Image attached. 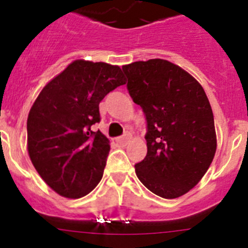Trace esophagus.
<instances>
[{
  "label": "esophagus",
  "mask_w": 248,
  "mask_h": 248,
  "mask_svg": "<svg viewBox=\"0 0 248 248\" xmlns=\"http://www.w3.org/2000/svg\"><path fill=\"white\" fill-rule=\"evenodd\" d=\"M128 140H129V135L125 134V135H123V137H119L115 139V143L119 144V145H125L126 143H128Z\"/></svg>",
  "instance_id": "esophagus-1"
}]
</instances>
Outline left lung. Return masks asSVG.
Returning <instances> with one entry per match:
<instances>
[{
	"instance_id": "1",
	"label": "left lung",
	"mask_w": 248,
	"mask_h": 248,
	"mask_svg": "<svg viewBox=\"0 0 248 248\" xmlns=\"http://www.w3.org/2000/svg\"><path fill=\"white\" fill-rule=\"evenodd\" d=\"M126 88L146 119L144 160L135 164L146 189L175 199L194 187L216 153L214 114L194 77L165 59L123 65Z\"/></svg>"
}]
</instances>
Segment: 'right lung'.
<instances>
[{
	"label": "right lung",
	"mask_w": 248,
	"mask_h": 248,
	"mask_svg": "<svg viewBox=\"0 0 248 248\" xmlns=\"http://www.w3.org/2000/svg\"><path fill=\"white\" fill-rule=\"evenodd\" d=\"M123 84L118 65L78 59L39 93L28 114V154L57 194L83 198L102 180L110 145L91 128L103 98Z\"/></svg>",
	"instance_id": "obj_1"
}]
</instances>
